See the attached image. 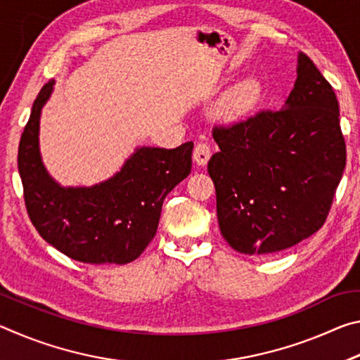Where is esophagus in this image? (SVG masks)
<instances>
[{
	"label": "esophagus",
	"instance_id": "34e87169",
	"mask_svg": "<svg viewBox=\"0 0 360 360\" xmlns=\"http://www.w3.org/2000/svg\"><path fill=\"white\" fill-rule=\"evenodd\" d=\"M211 157V146L206 141H200L195 144L193 149V160L197 162V165H206Z\"/></svg>",
	"mask_w": 360,
	"mask_h": 360
}]
</instances>
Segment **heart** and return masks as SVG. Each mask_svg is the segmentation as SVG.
I'll return each instance as SVG.
<instances>
[{
  "mask_svg": "<svg viewBox=\"0 0 360 360\" xmlns=\"http://www.w3.org/2000/svg\"><path fill=\"white\" fill-rule=\"evenodd\" d=\"M260 89L255 81H245L231 90L222 101V112L227 117H238L251 109L259 98Z\"/></svg>",
  "mask_w": 360,
  "mask_h": 360,
  "instance_id": "b5f03b06",
  "label": "heart"
}]
</instances>
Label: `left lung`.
I'll list each match as a JSON object with an SVG mask.
<instances>
[{"mask_svg": "<svg viewBox=\"0 0 360 360\" xmlns=\"http://www.w3.org/2000/svg\"><path fill=\"white\" fill-rule=\"evenodd\" d=\"M285 108L214 125L208 173L219 229L241 254L268 255L316 233L346 165L338 101L307 53Z\"/></svg>", "mask_w": 360, "mask_h": 360, "instance_id": "8db88e82", "label": "left lung"}]
</instances>
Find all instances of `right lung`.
<instances>
[{
	"label": "right lung",
	"instance_id": "add662e5",
	"mask_svg": "<svg viewBox=\"0 0 360 360\" xmlns=\"http://www.w3.org/2000/svg\"><path fill=\"white\" fill-rule=\"evenodd\" d=\"M52 85L47 82L34 100L17 155L30 221L49 245L71 259L129 264L154 240L163 200L191 173L193 143L141 148L106 182L60 187L42 167L38 148L41 108Z\"/></svg>",
	"mask_w": 360,
	"mask_h": 360
}]
</instances>
